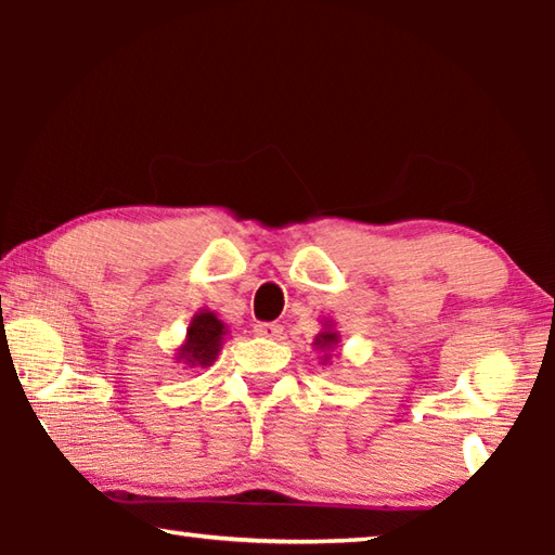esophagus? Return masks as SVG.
Returning <instances> with one entry per match:
<instances>
[{
    "instance_id": "obj_1",
    "label": "esophagus",
    "mask_w": 555,
    "mask_h": 555,
    "mask_svg": "<svg viewBox=\"0 0 555 555\" xmlns=\"http://www.w3.org/2000/svg\"><path fill=\"white\" fill-rule=\"evenodd\" d=\"M255 335H259V337H279L281 335V325L279 323H257L255 325Z\"/></svg>"
}]
</instances>
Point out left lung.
<instances>
[{"instance_id":"obj_1","label":"left lung","mask_w":555,"mask_h":555,"mask_svg":"<svg viewBox=\"0 0 555 555\" xmlns=\"http://www.w3.org/2000/svg\"><path fill=\"white\" fill-rule=\"evenodd\" d=\"M337 343H340V333L335 331V323L333 321H323V331L318 333L315 340H313L315 350L323 352L321 364L331 362V357H333V350L337 347Z\"/></svg>"}]
</instances>
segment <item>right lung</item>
I'll list each match as a JSON object with an SVG mask.
<instances>
[{
    "label": "right lung",
    "instance_id": "right-lung-1",
    "mask_svg": "<svg viewBox=\"0 0 555 555\" xmlns=\"http://www.w3.org/2000/svg\"><path fill=\"white\" fill-rule=\"evenodd\" d=\"M228 333V323H222L218 313L208 311V308H201L185 327V340L178 345L176 362H181L191 370L210 367V364L218 360L224 335Z\"/></svg>",
    "mask_w": 555,
    "mask_h": 555
}]
</instances>
